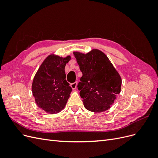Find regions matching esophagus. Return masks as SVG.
<instances>
[{
    "label": "esophagus",
    "instance_id": "esophagus-1",
    "mask_svg": "<svg viewBox=\"0 0 158 158\" xmlns=\"http://www.w3.org/2000/svg\"><path fill=\"white\" fill-rule=\"evenodd\" d=\"M77 84H78L77 82H75L71 84V88H73V89H75L76 88V87H77Z\"/></svg>",
    "mask_w": 158,
    "mask_h": 158
}]
</instances>
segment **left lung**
I'll return each instance as SVG.
<instances>
[{"label":"left lung","instance_id":"1","mask_svg":"<svg viewBox=\"0 0 158 158\" xmlns=\"http://www.w3.org/2000/svg\"><path fill=\"white\" fill-rule=\"evenodd\" d=\"M82 73L78 85L84 107L89 111L102 113L111 108L121 92L122 80L107 55L99 49L86 54L73 52Z\"/></svg>","mask_w":158,"mask_h":158}]
</instances>
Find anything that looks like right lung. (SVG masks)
Instances as JSON below:
<instances>
[{
	"mask_svg": "<svg viewBox=\"0 0 158 158\" xmlns=\"http://www.w3.org/2000/svg\"><path fill=\"white\" fill-rule=\"evenodd\" d=\"M71 56L49 55L33 78L31 90L37 106L49 114L63 110L70 97L72 88L66 82L64 68Z\"/></svg>",
	"mask_w": 158,
	"mask_h": 158,
	"instance_id": "1",
	"label": "right lung"
}]
</instances>
